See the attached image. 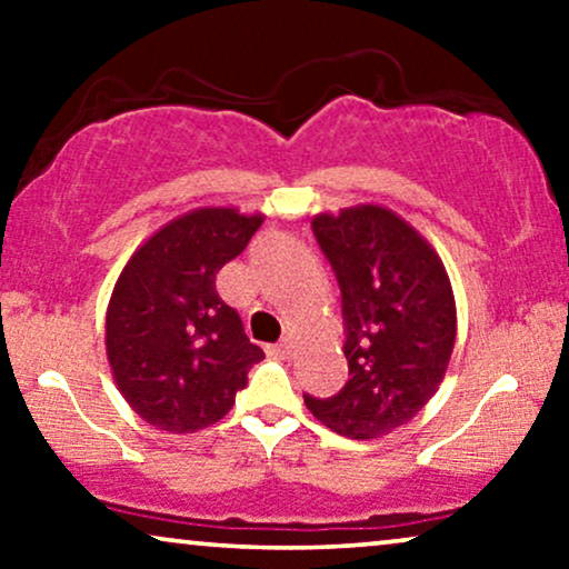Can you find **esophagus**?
Listing matches in <instances>:
<instances>
[{
    "instance_id": "esophagus-1",
    "label": "esophagus",
    "mask_w": 569,
    "mask_h": 569,
    "mask_svg": "<svg viewBox=\"0 0 569 569\" xmlns=\"http://www.w3.org/2000/svg\"><path fill=\"white\" fill-rule=\"evenodd\" d=\"M291 350H293V345L289 342V339H283V342H278L270 352H272V356H278V358H291Z\"/></svg>"
}]
</instances>
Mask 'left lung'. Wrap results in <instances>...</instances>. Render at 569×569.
Wrapping results in <instances>:
<instances>
[{
  "label": "left lung",
  "mask_w": 569,
  "mask_h": 569,
  "mask_svg": "<svg viewBox=\"0 0 569 569\" xmlns=\"http://www.w3.org/2000/svg\"><path fill=\"white\" fill-rule=\"evenodd\" d=\"M342 291L350 377L331 398L305 396L337 433L377 439L407 426L447 375L457 337L452 283L436 248L390 208H342L312 219Z\"/></svg>",
  "instance_id": "obj_1"
}]
</instances>
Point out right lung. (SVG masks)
<instances>
[{
    "label": "right lung",
    "mask_w": 569,
    "mask_h": 569,
    "mask_svg": "<svg viewBox=\"0 0 569 569\" xmlns=\"http://www.w3.org/2000/svg\"><path fill=\"white\" fill-rule=\"evenodd\" d=\"M262 213L194 208L128 259L107 307V358L130 409L168 433L219 422L264 358L217 293V272L262 227Z\"/></svg>",
    "instance_id": "add662e5"
}]
</instances>
